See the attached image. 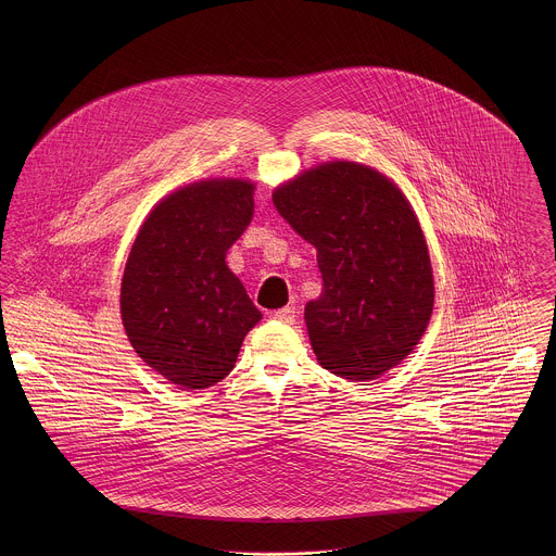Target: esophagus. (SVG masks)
<instances>
[{
    "label": "esophagus",
    "mask_w": 556,
    "mask_h": 556,
    "mask_svg": "<svg viewBox=\"0 0 556 556\" xmlns=\"http://www.w3.org/2000/svg\"><path fill=\"white\" fill-rule=\"evenodd\" d=\"M274 318L280 320V323H293L295 320V308L287 306V308H280L274 313Z\"/></svg>",
    "instance_id": "obj_1"
}]
</instances>
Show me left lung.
<instances>
[{
	"mask_svg": "<svg viewBox=\"0 0 556 556\" xmlns=\"http://www.w3.org/2000/svg\"><path fill=\"white\" fill-rule=\"evenodd\" d=\"M274 205L317 248L323 291L304 318L318 364L349 381L394 368L434 306L426 239L404 194L375 168L327 162L280 186Z\"/></svg>",
	"mask_w": 556,
	"mask_h": 556,
	"instance_id": "8db88e82",
	"label": "left lung"
}]
</instances>
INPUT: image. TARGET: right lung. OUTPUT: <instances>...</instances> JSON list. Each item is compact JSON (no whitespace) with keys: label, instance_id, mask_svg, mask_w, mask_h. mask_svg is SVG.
Wrapping results in <instances>:
<instances>
[{"label":"right lung","instance_id":"obj_1","mask_svg":"<svg viewBox=\"0 0 556 556\" xmlns=\"http://www.w3.org/2000/svg\"><path fill=\"white\" fill-rule=\"evenodd\" d=\"M252 194L241 179L186 186L160 201L132 243L119 300L128 340L184 390L225 379L261 320L225 263L254 216Z\"/></svg>","mask_w":556,"mask_h":556}]
</instances>
